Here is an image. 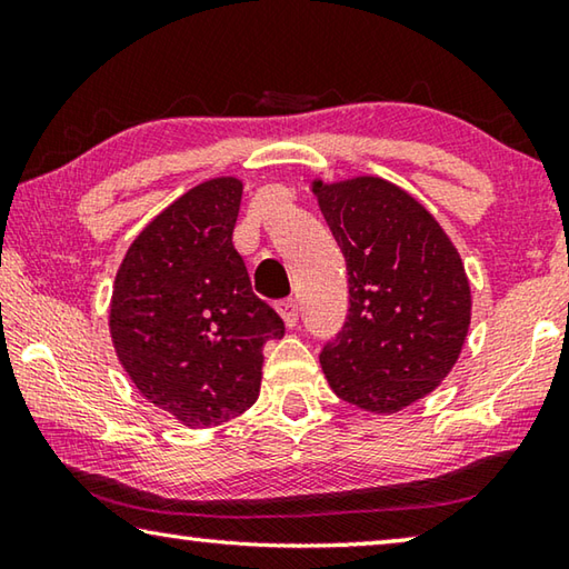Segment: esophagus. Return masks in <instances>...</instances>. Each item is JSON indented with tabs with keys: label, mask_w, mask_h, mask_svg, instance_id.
Here are the masks:
<instances>
[{
	"label": "esophagus",
	"mask_w": 569,
	"mask_h": 569,
	"mask_svg": "<svg viewBox=\"0 0 569 569\" xmlns=\"http://www.w3.org/2000/svg\"><path fill=\"white\" fill-rule=\"evenodd\" d=\"M278 313H281L283 323L288 326V329H293V326L298 323V303L296 298H286V301L278 303Z\"/></svg>",
	"instance_id": "1"
}]
</instances>
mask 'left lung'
<instances>
[{
	"mask_svg": "<svg viewBox=\"0 0 569 569\" xmlns=\"http://www.w3.org/2000/svg\"><path fill=\"white\" fill-rule=\"evenodd\" d=\"M313 192L349 273V316L323 346V373L339 399L393 413L459 359L471 319L465 266L435 216L389 180H316Z\"/></svg>",
	"mask_w": 569,
	"mask_h": 569,
	"instance_id": "obj_1",
	"label": "left lung"
}]
</instances>
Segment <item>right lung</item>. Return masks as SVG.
I'll return each mask as SVG.
<instances>
[{
    "instance_id": "obj_1",
    "label": "right lung",
    "mask_w": 569,
    "mask_h": 569,
    "mask_svg": "<svg viewBox=\"0 0 569 569\" xmlns=\"http://www.w3.org/2000/svg\"><path fill=\"white\" fill-rule=\"evenodd\" d=\"M240 196L238 178L188 190L132 240L112 286L110 333L122 369L190 429L253 407L263 343L286 331L233 248Z\"/></svg>"
}]
</instances>
